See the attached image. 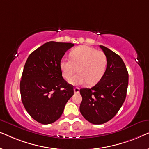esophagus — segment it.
<instances>
[{"label": "esophagus", "mask_w": 149, "mask_h": 149, "mask_svg": "<svg viewBox=\"0 0 149 149\" xmlns=\"http://www.w3.org/2000/svg\"><path fill=\"white\" fill-rule=\"evenodd\" d=\"M79 90H80V89H79V87H74V93H79Z\"/></svg>", "instance_id": "obj_1"}]
</instances>
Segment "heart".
I'll use <instances>...</instances> for the list:
<instances>
[{
  "label": "heart",
  "mask_w": 149,
  "mask_h": 149,
  "mask_svg": "<svg viewBox=\"0 0 149 149\" xmlns=\"http://www.w3.org/2000/svg\"><path fill=\"white\" fill-rule=\"evenodd\" d=\"M71 60L62 58L60 68L63 77L69 80L77 72L79 73L70 79L69 83L73 85H81L88 83L95 85L104 74L108 65L107 56L102 51L87 45L74 48L70 54Z\"/></svg>",
  "instance_id": "b5f03b06"
}]
</instances>
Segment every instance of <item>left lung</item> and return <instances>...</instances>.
<instances>
[{
	"label": "left lung",
	"instance_id": "left-lung-1",
	"mask_svg": "<svg viewBox=\"0 0 149 149\" xmlns=\"http://www.w3.org/2000/svg\"><path fill=\"white\" fill-rule=\"evenodd\" d=\"M108 65L100 81L91 89H81L80 112L87 121L103 124L116 115L125 101L128 86V72L121 57L104 46Z\"/></svg>",
	"mask_w": 149,
	"mask_h": 149
}]
</instances>
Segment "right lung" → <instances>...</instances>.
<instances>
[{"label":"right lung","mask_w":149,"mask_h":149,"mask_svg":"<svg viewBox=\"0 0 149 149\" xmlns=\"http://www.w3.org/2000/svg\"><path fill=\"white\" fill-rule=\"evenodd\" d=\"M70 42H46L31 53L20 81L22 101L32 118L50 124L62 115L65 105L74 94L73 86L63 79L60 62Z\"/></svg>","instance_id":"add662e5"}]
</instances>
